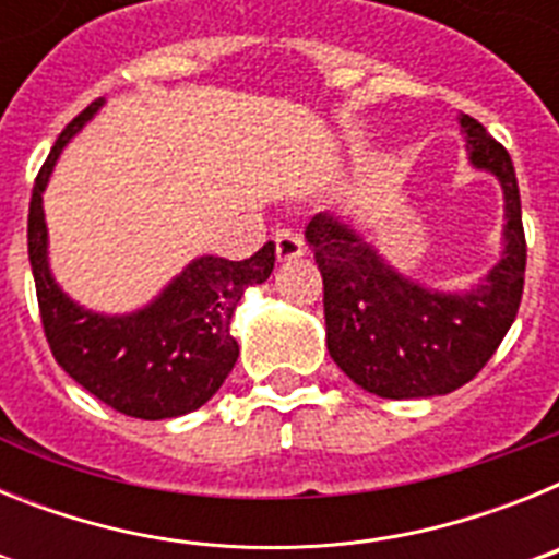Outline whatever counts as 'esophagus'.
<instances>
[{
	"mask_svg": "<svg viewBox=\"0 0 559 559\" xmlns=\"http://www.w3.org/2000/svg\"><path fill=\"white\" fill-rule=\"evenodd\" d=\"M274 246H276V257H280L283 263L285 260H299V257L305 254V240L296 235V231H288V229L276 231Z\"/></svg>",
	"mask_w": 559,
	"mask_h": 559,
	"instance_id": "obj_1",
	"label": "esophagus"
}]
</instances>
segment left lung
Segmentation results:
<instances>
[{
	"instance_id": "left-lung-1",
	"label": "left lung",
	"mask_w": 559,
	"mask_h": 559,
	"mask_svg": "<svg viewBox=\"0 0 559 559\" xmlns=\"http://www.w3.org/2000/svg\"><path fill=\"white\" fill-rule=\"evenodd\" d=\"M459 126L471 165L492 173L503 190L501 260L471 290L414 283L330 212L305 229L324 280L330 358L378 397H437L464 386L492 358L521 305L526 237L515 167L481 122L462 114Z\"/></svg>"
}]
</instances>
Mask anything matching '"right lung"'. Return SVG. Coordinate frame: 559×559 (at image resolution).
Listing matches in <instances>:
<instances>
[{"mask_svg":"<svg viewBox=\"0 0 559 559\" xmlns=\"http://www.w3.org/2000/svg\"><path fill=\"white\" fill-rule=\"evenodd\" d=\"M103 97L69 122L38 170L27 218V251L49 349L69 378L114 412L140 419L181 417L224 386L240 347L229 324L249 285L274 271V243L231 263L199 257L151 305L108 316L69 299L49 271L44 190L67 142L103 108Z\"/></svg>","mask_w":559,"mask_h":559,"instance_id":"obj_1","label":"right lung"}]
</instances>
